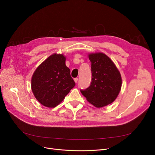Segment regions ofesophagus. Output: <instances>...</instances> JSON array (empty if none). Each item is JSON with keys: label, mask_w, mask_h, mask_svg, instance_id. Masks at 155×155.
I'll use <instances>...</instances> for the list:
<instances>
[{"label": "esophagus", "mask_w": 155, "mask_h": 155, "mask_svg": "<svg viewBox=\"0 0 155 155\" xmlns=\"http://www.w3.org/2000/svg\"><path fill=\"white\" fill-rule=\"evenodd\" d=\"M74 81H75V83H77V82H78V78H74Z\"/></svg>", "instance_id": "esophagus-1"}]
</instances>
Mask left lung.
I'll return each instance as SVG.
<instances>
[{
    "label": "left lung",
    "instance_id": "left-lung-1",
    "mask_svg": "<svg viewBox=\"0 0 155 155\" xmlns=\"http://www.w3.org/2000/svg\"><path fill=\"white\" fill-rule=\"evenodd\" d=\"M91 62V85L81 93L95 107L101 108L116 100L121 89L122 78L116 64L103 53H89Z\"/></svg>",
    "mask_w": 155,
    "mask_h": 155
}]
</instances>
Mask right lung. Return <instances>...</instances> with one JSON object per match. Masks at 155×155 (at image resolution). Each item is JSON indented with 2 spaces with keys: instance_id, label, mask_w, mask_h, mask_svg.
<instances>
[{
  "instance_id": "obj_1",
  "label": "right lung",
  "mask_w": 155,
  "mask_h": 155,
  "mask_svg": "<svg viewBox=\"0 0 155 155\" xmlns=\"http://www.w3.org/2000/svg\"><path fill=\"white\" fill-rule=\"evenodd\" d=\"M65 61L63 54L54 53L39 65L32 76V93L45 107L57 106L75 85Z\"/></svg>"
}]
</instances>
